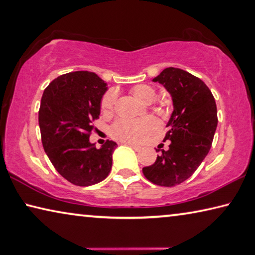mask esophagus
I'll return each instance as SVG.
<instances>
[{"instance_id": "1", "label": "esophagus", "mask_w": 255, "mask_h": 255, "mask_svg": "<svg viewBox=\"0 0 255 255\" xmlns=\"http://www.w3.org/2000/svg\"><path fill=\"white\" fill-rule=\"evenodd\" d=\"M130 146L135 149V151H140L142 149V147L140 146H137V145H134V144H130Z\"/></svg>"}]
</instances>
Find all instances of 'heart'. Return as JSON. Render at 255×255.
<instances>
[{"mask_svg": "<svg viewBox=\"0 0 255 255\" xmlns=\"http://www.w3.org/2000/svg\"><path fill=\"white\" fill-rule=\"evenodd\" d=\"M130 93L135 98L145 104H148L154 101L156 96L155 88L146 84L137 85L130 90ZM117 94L113 91L108 92L101 103L102 112L109 113L112 111L116 104ZM159 125L155 119L147 117V118L140 120H125L119 119L116 121L115 125L111 127V135L115 138L126 143H139L146 137L157 129Z\"/></svg>", "mask_w": 255, "mask_h": 255, "instance_id": "heart-1", "label": "heart"}]
</instances>
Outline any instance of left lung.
Returning <instances> with one entry per match:
<instances>
[{
    "mask_svg": "<svg viewBox=\"0 0 255 255\" xmlns=\"http://www.w3.org/2000/svg\"><path fill=\"white\" fill-rule=\"evenodd\" d=\"M152 80L171 96L173 110L164 137L171 143L143 173L153 184L172 187L188 179L208 155L218 125L217 106L207 85L185 70L165 68Z\"/></svg>",
    "mask_w": 255,
    "mask_h": 255,
    "instance_id": "left-lung-1",
    "label": "left lung"
}]
</instances>
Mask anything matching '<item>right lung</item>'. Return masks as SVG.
Returning <instances> with one entry per match:
<instances>
[{
	"mask_svg": "<svg viewBox=\"0 0 255 255\" xmlns=\"http://www.w3.org/2000/svg\"><path fill=\"white\" fill-rule=\"evenodd\" d=\"M108 84L90 71L55 78L44 91L38 112L42 143L60 175L77 186L104 180L111 171L113 140L96 148L90 142Z\"/></svg>",
	"mask_w": 255,
	"mask_h": 255,
	"instance_id": "1",
	"label": "right lung"
}]
</instances>
